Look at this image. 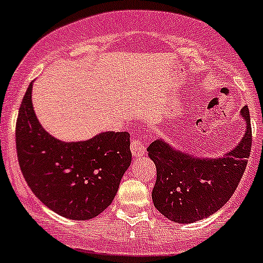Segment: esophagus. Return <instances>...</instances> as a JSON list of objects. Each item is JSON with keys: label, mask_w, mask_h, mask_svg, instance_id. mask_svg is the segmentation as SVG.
Wrapping results in <instances>:
<instances>
[{"label": "esophagus", "mask_w": 263, "mask_h": 263, "mask_svg": "<svg viewBox=\"0 0 263 263\" xmlns=\"http://www.w3.org/2000/svg\"><path fill=\"white\" fill-rule=\"evenodd\" d=\"M131 152L134 157H141L145 154V144L141 139L135 137L131 141Z\"/></svg>", "instance_id": "34e87169"}]
</instances>
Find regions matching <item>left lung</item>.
<instances>
[{
	"label": "left lung",
	"instance_id": "obj_1",
	"mask_svg": "<svg viewBox=\"0 0 263 263\" xmlns=\"http://www.w3.org/2000/svg\"><path fill=\"white\" fill-rule=\"evenodd\" d=\"M247 131L240 144L222 158H196L154 140L148 154L157 168L152 198L156 209L170 220L188 224L208 218L227 202L244 175L252 149L248 106L241 110Z\"/></svg>",
	"mask_w": 263,
	"mask_h": 263
}]
</instances>
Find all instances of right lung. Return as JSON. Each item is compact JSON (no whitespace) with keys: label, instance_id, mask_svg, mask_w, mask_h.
Masks as SVG:
<instances>
[{"label":"right lung","instance_id":"add662e5","mask_svg":"<svg viewBox=\"0 0 263 263\" xmlns=\"http://www.w3.org/2000/svg\"><path fill=\"white\" fill-rule=\"evenodd\" d=\"M32 83L16 119V154L22 174L36 197L57 214L87 220L112 202L131 163L128 132H102L87 141L63 143L39 123Z\"/></svg>","mask_w":263,"mask_h":263}]
</instances>
